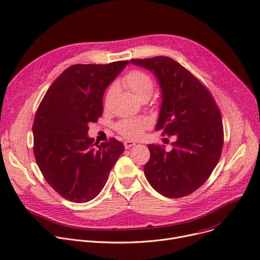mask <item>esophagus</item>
I'll return each mask as SVG.
<instances>
[{"instance_id": "1", "label": "esophagus", "mask_w": 260, "mask_h": 260, "mask_svg": "<svg viewBox=\"0 0 260 260\" xmlns=\"http://www.w3.org/2000/svg\"><path fill=\"white\" fill-rule=\"evenodd\" d=\"M135 145H136V142H134V141H124V147L126 149H128Z\"/></svg>"}]
</instances>
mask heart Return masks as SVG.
I'll list each match as a JSON object with an SVG mask.
<instances>
[{"label": "heart", "mask_w": 260, "mask_h": 260, "mask_svg": "<svg viewBox=\"0 0 260 260\" xmlns=\"http://www.w3.org/2000/svg\"><path fill=\"white\" fill-rule=\"evenodd\" d=\"M123 84L138 100L150 99L154 89L152 79L141 70H132L124 78ZM115 86H111L106 94L105 105H108L115 92ZM149 126V120L145 117H132L117 122V132L128 139H137L143 135L144 131Z\"/></svg>", "instance_id": "1"}]
</instances>
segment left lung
<instances>
[{
  "label": "left lung",
  "mask_w": 260,
  "mask_h": 260,
  "mask_svg": "<svg viewBox=\"0 0 260 260\" xmlns=\"http://www.w3.org/2000/svg\"><path fill=\"white\" fill-rule=\"evenodd\" d=\"M129 63L155 77L161 99L155 131L176 138L169 151L148 145L145 176L165 197L190 195L207 180L221 156L223 123L219 108L209 91L175 60L157 56Z\"/></svg>",
  "instance_id": "left-lung-1"
}]
</instances>
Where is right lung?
Listing matches in <instances>:
<instances>
[{
    "mask_svg": "<svg viewBox=\"0 0 260 260\" xmlns=\"http://www.w3.org/2000/svg\"><path fill=\"white\" fill-rule=\"evenodd\" d=\"M127 64L70 66L38 107L33 123L35 159L45 180L66 200L83 203L95 198L124 151L114 138L96 145L88 125L102 116L104 93Z\"/></svg>",
    "mask_w": 260,
    "mask_h": 260,
    "instance_id": "obj_1",
    "label": "right lung"
}]
</instances>
